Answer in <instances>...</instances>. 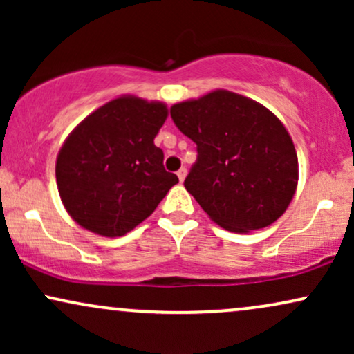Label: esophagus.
<instances>
[{
	"label": "esophagus",
	"mask_w": 354,
	"mask_h": 354,
	"mask_svg": "<svg viewBox=\"0 0 354 354\" xmlns=\"http://www.w3.org/2000/svg\"><path fill=\"white\" fill-rule=\"evenodd\" d=\"M176 174H178V178H180V181L183 183V181H185V178H186V168H181Z\"/></svg>",
	"instance_id": "esophagus-1"
}]
</instances>
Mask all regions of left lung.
<instances>
[{"label": "left lung", "mask_w": 354, "mask_h": 354, "mask_svg": "<svg viewBox=\"0 0 354 354\" xmlns=\"http://www.w3.org/2000/svg\"><path fill=\"white\" fill-rule=\"evenodd\" d=\"M173 123L196 143L185 188L233 233L261 230L286 211L298 156L286 128L265 106L231 91L173 104Z\"/></svg>", "instance_id": "8db88e82"}]
</instances>
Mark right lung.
<instances>
[{
    "label": "right lung",
    "mask_w": 354,
    "mask_h": 354,
    "mask_svg": "<svg viewBox=\"0 0 354 354\" xmlns=\"http://www.w3.org/2000/svg\"><path fill=\"white\" fill-rule=\"evenodd\" d=\"M163 103L118 98L91 113L64 141L56 161L61 201L78 225L123 236L156 209L178 176L165 169L154 138Z\"/></svg>",
    "instance_id": "right-lung-1"
}]
</instances>
